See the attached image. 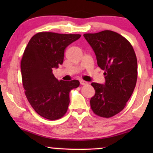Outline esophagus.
Returning a JSON list of instances; mask_svg holds the SVG:
<instances>
[{
    "mask_svg": "<svg viewBox=\"0 0 153 153\" xmlns=\"http://www.w3.org/2000/svg\"><path fill=\"white\" fill-rule=\"evenodd\" d=\"M80 83L81 84V85H86V84H88V82L86 81H85V80H80Z\"/></svg>",
    "mask_w": 153,
    "mask_h": 153,
    "instance_id": "obj_1",
    "label": "esophagus"
}]
</instances>
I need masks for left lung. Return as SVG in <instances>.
<instances>
[{
	"label": "left lung",
	"instance_id": "1",
	"mask_svg": "<svg viewBox=\"0 0 153 153\" xmlns=\"http://www.w3.org/2000/svg\"><path fill=\"white\" fill-rule=\"evenodd\" d=\"M105 71V83L92 82L95 95L90 103L96 115L109 118L124 109L136 85L137 60L131 44L114 31L83 34Z\"/></svg>",
	"mask_w": 153,
	"mask_h": 153
}]
</instances>
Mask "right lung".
<instances>
[{
	"label": "right lung",
	"instance_id": "right-lung-1",
	"mask_svg": "<svg viewBox=\"0 0 153 153\" xmlns=\"http://www.w3.org/2000/svg\"><path fill=\"white\" fill-rule=\"evenodd\" d=\"M80 34L39 32L28 43L21 62L23 86L28 101L44 118L56 120L65 115L70 92L80 85L77 80L59 81L52 71L62 65L65 50Z\"/></svg>",
	"mask_w": 153,
	"mask_h": 153
}]
</instances>
